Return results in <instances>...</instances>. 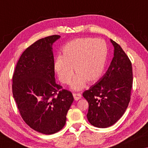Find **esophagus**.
Instances as JSON below:
<instances>
[{
	"instance_id": "obj_1",
	"label": "esophagus",
	"mask_w": 148,
	"mask_h": 148,
	"mask_svg": "<svg viewBox=\"0 0 148 148\" xmlns=\"http://www.w3.org/2000/svg\"><path fill=\"white\" fill-rule=\"evenodd\" d=\"M73 96L74 99L75 100V101H78V100L81 99V95L80 93H73Z\"/></svg>"
}]
</instances>
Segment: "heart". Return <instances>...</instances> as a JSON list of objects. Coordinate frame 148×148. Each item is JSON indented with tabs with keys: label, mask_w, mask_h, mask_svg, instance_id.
<instances>
[{
	"label": "heart",
	"mask_w": 148,
	"mask_h": 148,
	"mask_svg": "<svg viewBox=\"0 0 148 148\" xmlns=\"http://www.w3.org/2000/svg\"><path fill=\"white\" fill-rule=\"evenodd\" d=\"M107 53V46L104 40L77 38L63 47L62 56L57 57L54 61V70L61 83L67 85L74 74V68L77 74L71 83V88L79 90L85 87L87 81L94 83L101 78Z\"/></svg>",
	"instance_id": "b5f03b06"
}]
</instances>
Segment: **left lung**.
I'll return each mask as SVG.
<instances>
[{
  "label": "left lung",
  "mask_w": 148,
  "mask_h": 148,
  "mask_svg": "<svg viewBox=\"0 0 148 148\" xmlns=\"http://www.w3.org/2000/svg\"><path fill=\"white\" fill-rule=\"evenodd\" d=\"M114 57L106 73L83 93L88 103V122L97 128L112 126L128 108L133 83L132 63L112 40Z\"/></svg>",
  "instance_id": "8db88e82"
}]
</instances>
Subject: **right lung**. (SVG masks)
<instances>
[{
    "label": "right lung",
    "mask_w": 148,
    "mask_h": 148,
    "mask_svg": "<svg viewBox=\"0 0 148 148\" xmlns=\"http://www.w3.org/2000/svg\"><path fill=\"white\" fill-rule=\"evenodd\" d=\"M61 37L36 41L20 56L12 77V93L24 122L34 130L53 134L65 126L72 93L56 83L52 45Z\"/></svg>",
    "instance_id": "obj_1"
}]
</instances>
